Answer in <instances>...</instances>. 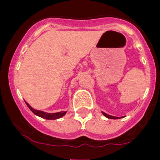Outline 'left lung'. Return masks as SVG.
I'll return each instance as SVG.
<instances>
[{
	"instance_id": "8db88e82",
	"label": "left lung",
	"mask_w": 160,
	"mask_h": 160,
	"mask_svg": "<svg viewBox=\"0 0 160 160\" xmlns=\"http://www.w3.org/2000/svg\"><path fill=\"white\" fill-rule=\"evenodd\" d=\"M102 113H103V114L106 117H108V118H109V119H113V120H115V119H120V118H121V117H113V116L108 115V114H107V113H104V112H102Z\"/></svg>"
}]
</instances>
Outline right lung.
Here are the masks:
<instances>
[{"label": "right lung", "instance_id": "1", "mask_svg": "<svg viewBox=\"0 0 160 160\" xmlns=\"http://www.w3.org/2000/svg\"><path fill=\"white\" fill-rule=\"evenodd\" d=\"M26 104L28 105V107L29 108V109L32 111L34 114L38 116V117H42V118L47 119V120H56V119L61 118L62 117H63L64 115L65 114L66 112H58V113H45V112L41 111H37V110L33 109V108L29 105L27 102H25Z\"/></svg>", "mask_w": 160, "mask_h": 160}]
</instances>
